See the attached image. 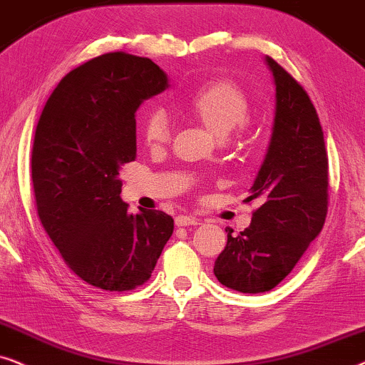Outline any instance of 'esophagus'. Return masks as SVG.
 <instances>
[{
	"label": "esophagus",
	"mask_w": 365,
	"mask_h": 365,
	"mask_svg": "<svg viewBox=\"0 0 365 365\" xmlns=\"http://www.w3.org/2000/svg\"><path fill=\"white\" fill-rule=\"evenodd\" d=\"M200 220H198L197 217H192V215H178L175 218V225L177 227H188V225H198Z\"/></svg>",
	"instance_id": "esophagus-1"
}]
</instances>
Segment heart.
<instances>
[{
  "instance_id": "1",
  "label": "heart",
  "mask_w": 365,
  "mask_h": 365,
  "mask_svg": "<svg viewBox=\"0 0 365 365\" xmlns=\"http://www.w3.org/2000/svg\"><path fill=\"white\" fill-rule=\"evenodd\" d=\"M192 116L202 121L210 132L225 137L244 123L249 115V98L232 81H213L203 85L183 101ZM143 138L148 145H162L170 138V120L162 108H150L142 121Z\"/></svg>"
}]
</instances>
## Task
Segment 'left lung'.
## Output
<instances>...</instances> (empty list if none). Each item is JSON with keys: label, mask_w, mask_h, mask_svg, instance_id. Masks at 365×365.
<instances>
[{"label": "left lung", "mask_w": 365, "mask_h": 365, "mask_svg": "<svg viewBox=\"0 0 365 365\" xmlns=\"http://www.w3.org/2000/svg\"><path fill=\"white\" fill-rule=\"evenodd\" d=\"M275 116L265 160L250 197L262 205L252 223L232 235L213 274L228 289L269 292L287 277L322 230L329 203V160L319 115L307 91L270 56Z\"/></svg>", "instance_id": "obj_1"}]
</instances>
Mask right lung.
<instances>
[{
  "mask_svg": "<svg viewBox=\"0 0 365 365\" xmlns=\"http://www.w3.org/2000/svg\"><path fill=\"white\" fill-rule=\"evenodd\" d=\"M167 88L150 58L106 53L68 73L41 111L31 153L38 215L66 265L93 287L145 284L173 233L165 212L130 213L118 178L137 157L135 113Z\"/></svg>",
  "mask_w": 365,
  "mask_h": 365,
  "instance_id": "obj_1",
  "label": "right lung"
}]
</instances>
